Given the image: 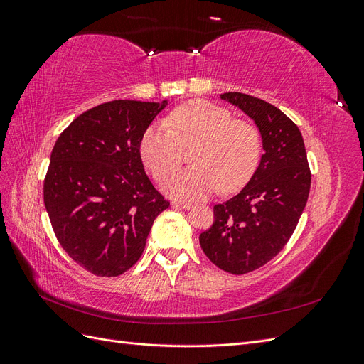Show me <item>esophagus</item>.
I'll list each match as a JSON object with an SVG mask.
<instances>
[{"instance_id":"obj_1","label":"esophagus","mask_w":364,"mask_h":364,"mask_svg":"<svg viewBox=\"0 0 364 364\" xmlns=\"http://www.w3.org/2000/svg\"><path fill=\"white\" fill-rule=\"evenodd\" d=\"M171 205L174 208H182V209H190L193 206L190 202H179V200H173Z\"/></svg>"}]
</instances>
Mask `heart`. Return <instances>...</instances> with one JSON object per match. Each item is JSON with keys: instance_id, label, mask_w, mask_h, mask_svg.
Here are the masks:
<instances>
[{"instance_id": "heart-1", "label": "heart", "mask_w": 364, "mask_h": 364, "mask_svg": "<svg viewBox=\"0 0 364 364\" xmlns=\"http://www.w3.org/2000/svg\"><path fill=\"white\" fill-rule=\"evenodd\" d=\"M195 147L191 169L169 173L180 163L183 148ZM259 130L250 121L232 118L226 107L190 102L142 134L139 153L164 191L178 199H200L222 188L235 191L255 173L261 158Z\"/></svg>"}]
</instances>
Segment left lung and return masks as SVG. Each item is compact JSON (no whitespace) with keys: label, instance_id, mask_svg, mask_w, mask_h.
Returning <instances> with one entry per match:
<instances>
[{"label":"left lung","instance_id":"1","mask_svg":"<svg viewBox=\"0 0 364 364\" xmlns=\"http://www.w3.org/2000/svg\"><path fill=\"white\" fill-rule=\"evenodd\" d=\"M222 98L255 121L264 155L245 188L214 206V223L199 241L218 269L245 274L287 245L310 194L311 171L301 130L278 107L241 92H225Z\"/></svg>","mask_w":364,"mask_h":364}]
</instances>
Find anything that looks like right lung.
<instances>
[{
  "instance_id": "obj_1",
  "label": "right lung",
  "mask_w": 364,
  "mask_h": 364,
  "mask_svg": "<svg viewBox=\"0 0 364 364\" xmlns=\"http://www.w3.org/2000/svg\"><path fill=\"white\" fill-rule=\"evenodd\" d=\"M167 102L114 100L77 117L53 147L43 203L58 241L95 277H118L141 258L170 202L153 186L139 142Z\"/></svg>"
}]
</instances>
